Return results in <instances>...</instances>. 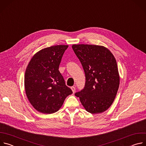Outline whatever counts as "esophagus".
Wrapping results in <instances>:
<instances>
[{
    "label": "esophagus",
    "instance_id": "esophagus-1",
    "mask_svg": "<svg viewBox=\"0 0 146 146\" xmlns=\"http://www.w3.org/2000/svg\"><path fill=\"white\" fill-rule=\"evenodd\" d=\"M70 88H71V90H72L73 93L74 94V93L75 92V91H76V88H75V87H72Z\"/></svg>",
    "mask_w": 146,
    "mask_h": 146
}]
</instances>
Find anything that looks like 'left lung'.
<instances>
[{
	"label": "left lung",
	"mask_w": 146,
	"mask_h": 146,
	"mask_svg": "<svg viewBox=\"0 0 146 146\" xmlns=\"http://www.w3.org/2000/svg\"><path fill=\"white\" fill-rule=\"evenodd\" d=\"M86 74L84 88L75 94L83 107L91 114L101 113L112 105L119 85L115 58L106 47L92 44H73Z\"/></svg>",
	"instance_id": "obj_1"
}]
</instances>
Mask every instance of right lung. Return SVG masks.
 Returning <instances> with one entry per match:
<instances>
[{
	"mask_svg": "<svg viewBox=\"0 0 146 146\" xmlns=\"http://www.w3.org/2000/svg\"><path fill=\"white\" fill-rule=\"evenodd\" d=\"M68 46L56 45L41 50L32 56L27 66L24 78L25 93L38 112H56L66 98L73 93L58 70Z\"/></svg>",
	"mask_w": 146,
	"mask_h": 146,
	"instance_id": "right-lung-1",
	"label": "right lung"
}]
</instances>
